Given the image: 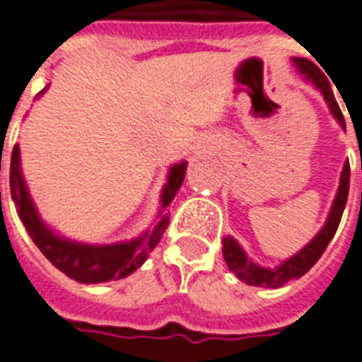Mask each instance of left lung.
I'll list each match as a JSON object with an SVG mask.
<instances>
[{"label":"left lung","mask_w":362,"mask_h":362,"mask_svg":"<svg viewBox=\"0 0 362 362\" xmlns=\"http://www.w3.org/2000/svg\"><path fill=\"white\" fill-rule=\"evenodd\" d=\"M293 62H295L296 69L303 74L304 79L310 81L312 85L324 95L327 106H329V110L334 114V118L341 124V127H345V119H343V114L341 110H339V104L335 100L334 93H332V87H329V81L326 79L324 71H322L318 66H314L310 59L293 58ZM349 176L351 168L349 160H347L345 166H343L341 178H339V188H337V196H335L334 205H332V211L327 215L326 225L322 227V230H320L318 235L314 236L310 243L306 244L298 254H295L293 258L285 259L279 267L269 269V267L256 266V264L244 254V250L240 248V244L236 243L233 236H227V238H223V258L227 262L228 269L235 273L238 279L244 281L246 285H256V287L266 288H279L283 287L285 283H288V281L303 277L304 273L308 272V269L318 262L320 256H322L324 250L327 248L329 240L334 238L337 227H339L343 209H345V204H347V196H349Z\"/></svg>","instance_id":"8db88e82"}]
</instances>
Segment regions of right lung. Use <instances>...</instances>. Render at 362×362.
I'll return each mask as SVG.
<instances>
[{
    "instance_id": "obj_1",
    "label": "right lung",
    "mask_w": 362,
    "mask_h": 362,
    "mask_svg": "<svg viewBox=\"0 0 362 362\" xmlns=\"http://www.w3.org/2000/svg\"><path fill=\"white\" fill-rule=\"evenodd\" d=\"M184 176H186V163L170 166L168 180H166L163 196H160L163 207L170 205L176 192L180 189ZM9 184H11V197L17 205L19 219L23 221L33 243L38 246V250L42 252L46 258L50 259L52 266H56L59 272H64L67 277L79 281V283H104V281L127 277L137 267H141L153 248L160 243V238L168 227V213H165L157 225L153 227V230L145 233L135 240H129V243L104 244V246L74 243V240H67V238H62L56 233H52L38 217L35 204L28 196L27 184L21 174V158L17 145L13 147L11 153Z\"/></svg>"
}]
</instances>
